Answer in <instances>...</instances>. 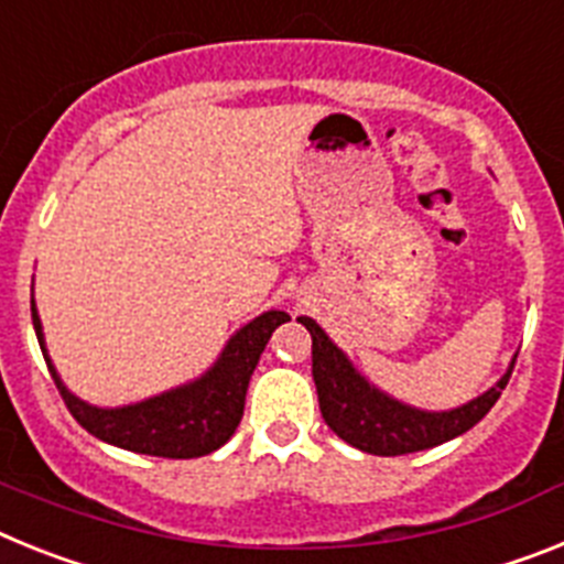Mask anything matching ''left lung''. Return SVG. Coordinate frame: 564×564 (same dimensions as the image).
Wrapping results in <instances>:
<instances>
[{"instance_id":"8db88e82","label":"left lung","mask_w":564,"mask_h":564,"mask_svg":"<svg viewBox=\"0 0 564 564\" xmlns=\"http://www.w3.org/2000/svg\"><path fill=\"white\" fill-rule=\"evenodd\" d=\"M297 321L312 335V377H315L323 420L337 437L377 457L425 452L474 429L497 403L513 371L511 366L494 389L459 409L420 411L386 398L383 391L366 383L312 317H297Z\"/></svg>"}]
</instances>
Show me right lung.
<instances>
[{
  "instance_id": "obj_1",
  "label": "right lung",
  "mask_w": 564,
  "mask_h": 564,
  "mask_svg": "<svg viewBox=\"0 0 564 564\" xmlns=\"http://www.w3.org/2000/svg\"><path fill=\"white\" fill-rule=\"evenodd\" d=\"M31 315L53 383L76 423L105 443L166 459L204 457L232 437L243 417L249 377L261 360V351L267 349L272 332L289 321L286 312H263L227 343L218 364L195 383L166 391V394L150 398L144 403L124 405V409H96V405L73 398L65 383L58 380L51 357H47L42 323H39L33 303Z\"/></svg>"
}]
</instances>
